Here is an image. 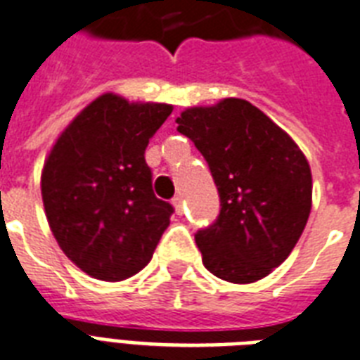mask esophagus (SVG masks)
<instances>
[{"label":"esophagus","mask_w":360,"mask_h":360,"mask_svg":"<svg viewBox=\"0 0 360 360\" xmlns=\"http://www.w3.org/2000/svg\"><path fill=\"white\" fill-rule=\"evenodd\" d=\"M172 206H174V210H176L178 216H182V214H184V200H182V197H174V199H172Z\"/></svg>","instance_id":"esophagus-1"}]
</instances>
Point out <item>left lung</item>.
Returning a JSON list of instances; mask_svg holds the SVG:
<instances>
[{
	"label": "left lung",
	"instance_id": "8db88e82",
	"mask_svg": "<svg viewBox=\"0 0 360 360\" xmlns=\"http://www.w3.org/2000/svg\"><path fill=\"white\" fill-rule=\"evenodd\" d=\"M178 131L210 167L219 216L195 242L202 264L231 283L269 276L293 252L311 210V172L285 131L257 107L229 97L186 108Z\"/></svg>",
	"mask_w": 360,
	"mask_h": 360
}]
</instances>
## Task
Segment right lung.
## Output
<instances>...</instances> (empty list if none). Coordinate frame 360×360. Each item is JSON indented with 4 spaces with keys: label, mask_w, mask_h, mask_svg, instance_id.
Segmentation results:
<instances>
[{
    "label": "right lung",
    "mask_w": 360,
    "mask_h": 360,
    "mask_svg": "<svg viewBox=\"0 0 360 360\" xmlns=\"http://www.w3.org/2000/svg\"><path fill=\"white\" fill-rule=\"evenodd\" d=\"M172 112L165 103L91 101L50 150L41 193L52 235L91 278L122 281L150 263L174 208L158 199L144 152Z\"/></svg>",
    "instance_id": "obj_1"
}]
</instances>
